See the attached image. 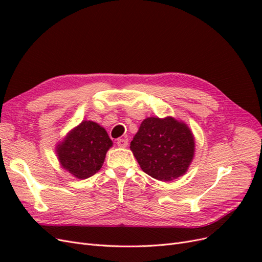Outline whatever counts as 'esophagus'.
I'll use <instances>...</instances> for the list:
<instances>
[{
	"mask_svg": "<svg viewBox=\"0 0 262 262\" xmlns=\"http://www.w3.org/2000/svg\"><path fill=\"white\" fill-rule=\"evenodd\" d=\"M117 145L119 147H126L128 146V139H119L117 141Z\"/></svg>",
	"mask_w": 262,
	"mask_h": 262,
	"instance_id": "esophagus-1",
	"label": "esophagus"
}]
</instances>
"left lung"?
<instances>
[{"mask_svg":"<svg viewBox=\"0 0 262 262\" xmlns=\"http://www.w3.org/2000/svg\"><path fill=\"white\" fill-rule=\"evenodd\" d=\"M130 148L147 175L171 181L187 172L195 143L193 133L184 121L173 117H148L142 121Z\"/></svg>","mask_w":262,"mask_h":262,"instance_id":"1","label":"left lung"}]
</instances>
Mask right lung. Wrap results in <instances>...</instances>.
Segmentation results:
<instances>
[{"instance_id":"right-lung-1","label":"right lung","mask_w":262,"mask_h":262,"mask_svg":"<svg viewBox=\"0 0 262 262\" xmlns=\"http://www.w3.org/2000/svg\"><path fill=\"white\" fill-rule=\"evenodd\" d=\"M113 146L107 131L97 122L83 120L55 146L61 167L77 179L95 175Z\"/></svg>"}]
</instances>
